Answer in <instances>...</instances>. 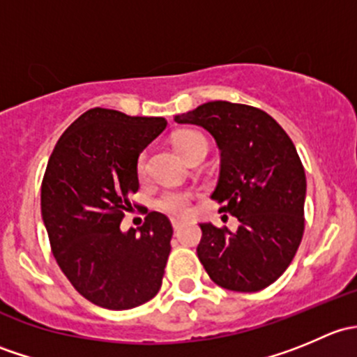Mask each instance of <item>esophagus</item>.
Returning <instances> with one entry per match:
<instances>
[{
	"label": "esophagus",
	"mask_w": 357,
	"mask_h": 357,
	"mask_svg": "<svg viewBox=\"0 0 357 357\" xmlns=\"http://www.w3.org/2000/svg\"><path fill=\"white\" fill-rule=\"evenodd\" d=\"M171 222H172V228H174V229H178V228H179V225H181V219H178V218H172V219H171Z\"/></svg>",
	"instance_id": "1"
}]
</instances>
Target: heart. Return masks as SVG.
<instances>
[{
    "label": "heart",
    "instance_id": "obj_1",
    "mask_svg": "<svg viewBox=\"0 0 357 357\" xmlns=\"http://www.w3.org/2000/svg\"><path fill=\"white\" fill-rule=\"evenodd\" d=\"M176 149L181 152V155L190 160L195 155H199L202 152H207L208 150V142L205 138L204 132L195 131V129H185L179 135H176L174 138ZM136 172H138L139 178H146L149 174V155L142 153L136 162ZM193 193L192 192H165L160 199L157 200V207L160 211L169 212V214L176 215H185L190 211V205H192Z\"/></svg>",
    "mask_w": 357,
    "mask_h": 357
}]
</instances>
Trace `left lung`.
Masks as SVG:
<instances>
[{"label": "left lung", "mask_w": 357, "mask_h": 357, "mask_svg": "<svg viewBox=\"0 0 357 357\" xmlns=\"http://www.w3.org/2000/svg\"><path fill=\"white\" fill-rule=\"evenodd\" d=\"M214 136L221 171L212 199L235 215L236 231L202 222L197 247L215 285L259 291L289 268L304 235L305 172L295 145L264 110L229 102H208L176 115Z\"/></svg>", "instance_id": "8db88e82"}]
</instances>
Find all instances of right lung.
Here are the masks:
<instances>
[{"mask_svg":"<svg viewBox=\"0 0 357 357\" xmlns=\"http://www.w3.org/2000/svg\"><path fill=\"white\" fill-rule=\"evenodd\" d=\"M165 126L164 117L96 107L68 126L46 165L41 215L52 252L72 287L100 307H138L160 290L171 221L153 211L126 233L121 221L139 188V153Z\"/></svg>","mask_w":357,"mask_h":357,"instance_id":"obj_1","label":"right lung"}]
</instances>
